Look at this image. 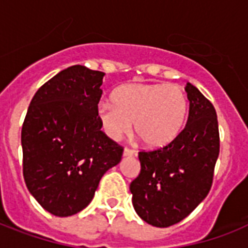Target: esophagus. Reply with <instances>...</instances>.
<instances>
[{
	"label": "esophagus",
	"instance_id": "34e87169",
	"mask_svg": "<svg viewBox=\"0 0 248 248\" xmlns=\"http://www.w3.org/2000/svg\"><path fill=\"white\" fill-rule=\"evenodd\" d=\"M136 155V151L135 149H131V148H124V155H126V157H131V155Z\"/></svg>",
	"mask_w": 248,
	"mask_h": 248
}]
</instances>
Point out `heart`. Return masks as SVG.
Returning a JSON list of instances; mask_svg holds the SVG:
<instances>
[{
	"instance_id": "obj_1",
	"label": "heart",
	"mask_w": 248,
	"mask_h": 248,
	"mask_svg": "<svg viewBox=\"0 0 248 248\" xmlns=\"http://www.w3.org/2000/svg\"><path fill=\"white\" fill-rule=\"evenodd\" d=\"M113 105L101 104L99 118L109 138L117 140L134 130L149 148L163 147L181 131L188 97L179 85L127 83L112 95Z\"/></svg>"
}]
</instances>
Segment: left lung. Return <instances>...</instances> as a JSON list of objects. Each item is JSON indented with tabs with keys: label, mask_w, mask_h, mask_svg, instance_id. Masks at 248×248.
Here are the masks:
<instances>
[{
	"label": "left lung",
	"mask_w": 248,
	"mask_h": 248,
	"mask_svg": "<svg viewBox=\"0 0 248 248\" xmlns=\"http://www.w3.org/2000/svg\"><path fill=\"white\" fill-rule=\"evenodd\" d=\"M185 91V127L165 147L139 152L140 173L130 184L135 211L153 227L167 228L185 219L214 181L220 152L216 110L196 86L188 82Z\"/></svg>",
	"instance_id": "1"
}]
</instances>
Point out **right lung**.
<instances>
[{
    "instance_id": "add662e5",
    "label": "right lung",
    "mask_w": 248,
    "mask_h": 248,
    "mask_svg": "<svg viewBox=\"0 0 248 248\" xmlns=\"http://www.w3.org/2000/svg\"><path fill=\"white\" fill-rule=\"evenodd\" d=\"M104 76L69 67L41 86L29 104L21 127L23 175L31 194L52 215L82 211L101 176L124 155V147L100 130Z\"/></svg>"
}]
</instances>
